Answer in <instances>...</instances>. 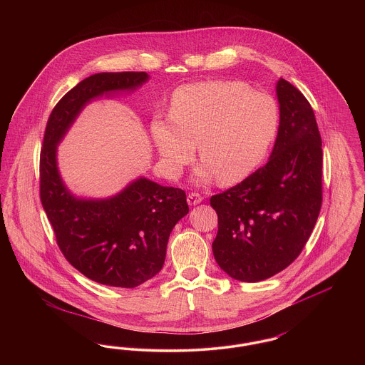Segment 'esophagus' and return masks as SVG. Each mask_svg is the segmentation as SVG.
Masks as SVG:
<instances>
[{"instance_id":"esophagus-1","label":"esophagus","mask_w":365,"mask_h":365,"mask_svg":"<svg viewBox=\"0 0 365 365\" xmlns=\"http://www.w3.org/2000/svg\"><path fill=\"white\" fill-rule=\"evenodd\" d=\"M187 202H189V205H191V207L198 205L200 202H202V197L200 194H197V192H190L187 195Z\"/></svg>"}]
</instances>
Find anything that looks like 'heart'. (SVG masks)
<instances>
[{"label":"heart","mask_w":365,"mask_h":365,"mask_svg":"<svg viewBox=\"0 0 365 365\" xmlns=\"http://www.w3.org/2000/svg\"><path fill=\"white\" fill-rule=\"evenodd\" d=\"M278 128V105L271 96L230 81L179 87L170 115H156L150 125L171 179L190 164L198 143L202 161L192 180L208 185L217 178L225 186L241 182L260 164Z\"/></svg>","instance_id":"heart-1"}]
</instances>
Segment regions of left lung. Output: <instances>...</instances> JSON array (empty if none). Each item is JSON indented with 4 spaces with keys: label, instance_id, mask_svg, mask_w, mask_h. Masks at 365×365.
<instances>
[{
    "label": "left lung",
    "instance_id": "left-lung-1",
    "mask_svg": "<svg viewBox=\"0 0 365 365\" xmlns=\"http://www.w3.org/2000/svg\"><path fill=\"white\" fill-rule=\"evenodd\" d=\"M277 96L278 137L268 163L210 198L219 219L215 260L241 282H260L289 267L322 208L323 152L312 106L282 78Z\"/></svg>",
    "mask_w": 365,
    "mask_h": 365
}]
</instances>
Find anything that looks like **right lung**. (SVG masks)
<instances>
[{
	"label": "right lung",
	"instance_id": "right-lung-1",
	"mask_svg": "<svg viewBox=\"0 0 365 365\" xmlns=\"http://www.w3.org/2000/svg\"><path fill=\"white\" fill-rule=\"evenodd\" d=\"M148 79L146 72L83 79L53 108L41 150V202L60 250L86 278L113 287L133 289L160 272L170 234L189 213L186 192L140 176L109 198H79L61 179L57 146L90 101L134 91Z\"/></svg>",
	"mask_w": 365,
	"mask_h": 365
}]
</instances>
